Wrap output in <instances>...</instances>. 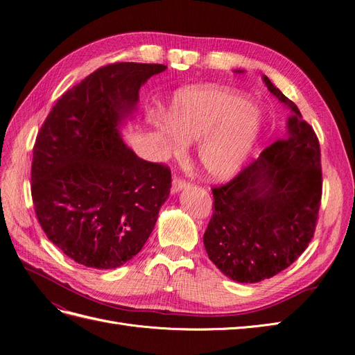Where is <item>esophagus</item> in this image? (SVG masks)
Returning <instances> with one entry per match:
<instances>
[{"mask_svg":"<svg viewBox=\"0 0 355 355\" xmlns=\"http://www.w3.org/2000/svg\"><path fill=\"white\" fill-rule=\"evenodd\" d=\"M186 186H187L186 180H182L180 177H174V180H173V193H177V191L182 190Z\"/></svg>","mask_w":355,"mask_h":355,"instance_id":"1","label":"esophagus"}]
</instances>
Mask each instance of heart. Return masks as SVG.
Masks as SVG:
<instances>
[{"label": "heart", "mask_w": 355, "mask_h": 355, "mask_svg": "<svg viewBox=\"0 0 355 355\" xmlns=\"http://www.w3.org/2000/svg\"><path fill=\"white\" fill-rule=\"evenodd\" d=\"M153 136L166 156L181 155L198 140L205 173L225 180L239 173L263 128V111L240 92L220 86L180 90L164 116H152Z\"/></svg>", "instance_id": "heart-1"}]
</instances>
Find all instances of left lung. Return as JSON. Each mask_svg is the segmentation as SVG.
Returning <instances> with one entry per match:
<instances>
[{"label": "left lung", "mask_w": 355, "mask_h": 355, "mask_svg": "<svg viewBox=\"0 0 355 355\" xmlns=\"http://www.w3.org/2000/svg\"><path fill=\"white\" fill-rule=\"evenodd\" d=\"M263 82L293 111L288 136L212 189L214 215L203 235L209 259L243 284L269 279L294 263L313 239L322 200L319 139L297 105L266 76Z\"/></svg>", "instance_id": "8db88e82"}]
</instances>
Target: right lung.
I'll return each instance as SVG.
<instances>
[{
	"label": "right lung",
	"instance_id": "1",
	"mask_svg": "<svg viewBox=\"0 0 355 355\" xmlns=\"http://www.w3.org/2000/svg\"><path fill=\"white\" fill-rule=\"evenodd\" d=\"M164 64L114 62L73 86L33 146L31 190L49 241L77 261L114 269L148 241L171 190V169L127 148L120 125Z\"/></svg>",
	"mask_w": 355,
	"mask_h": 355
}]
</instances>
